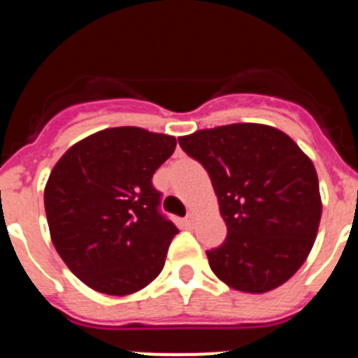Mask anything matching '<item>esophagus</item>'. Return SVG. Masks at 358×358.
I'll return each mask as SVG.
<instances>
[{"label":"esophagus","instance_id":"obj_1","mask_svg":"<svg viewBox=\"0 0 358 358\" xmlns=\"http://www.w3.org/2000/svg\"><path fill=\"white\" fill-rule=\"evenodd\" d=\"M185 224H186V226H188V227H194V226H195V215H194V213H189L188 217L185 218Z\"/></svg>","mask_w":358,"mask_h":358}]
</instances>
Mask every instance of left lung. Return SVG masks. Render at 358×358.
I'll use <instances>...</instances> for the list:
<instances>
[{"label": "left lung", "mask_w": 358, "mask_h": 358, "mask_svg": "<svg viewBox=\"0 0 358 358\" xmlns=\"http://www.w3.org/2000/svg\"><path fill=\"white\" fill-rule=\"evenodd\" d=\"M210 173L226 242L206 251L227 287L265 294L289 281L314 248L322 202L317 172L296 141L264 123H231L181 136Z\"/></svg>", "instance_id": "8db88e82"}]
</instances>
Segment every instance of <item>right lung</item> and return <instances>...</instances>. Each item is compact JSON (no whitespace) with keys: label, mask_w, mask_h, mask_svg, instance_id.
<instances>
[{"label":"right lung","mask_w":358,"mask_h":358,"mask_svg":"<svg viewBox=\"0 0 358 358\" xmlns=\"http://www.w3.org/2000/svg\"><path fill=\"white\" fill-rule=\"evenodd\" d=\"M176 138L141 127L103 129L69 147L44 186V210L57 252L82 283L129 296L163 271L179 233L157 211L152 176L176 150Z\"/></svg>","instance_id":"obj_1"}]
</instances>
